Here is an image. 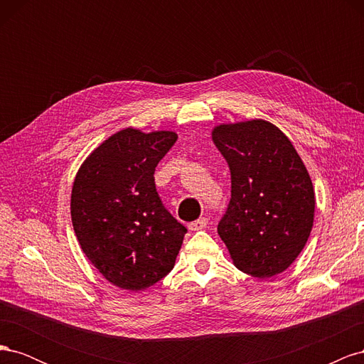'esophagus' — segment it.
I'll list each match as a JSON object with an SVG mask.
<instances>
[{
	"instance_id": "esophagus-1",
	"label": "esophagus",
	"mask_w": 364,
	"mask_h": 364,
	"mask_svg": "<svg viewBox=\"0 0 364 364\" xmlns=\"http://www.w3.org/2000/svg\"><path fill=\"white\" fill-rule=\"evenodd\" d=\"M206 225H208V218H199V220H196V222H193V223H190L188 225V229L190 230H200V229H203V228H206Z\"/></svg>"
}]
</instances>
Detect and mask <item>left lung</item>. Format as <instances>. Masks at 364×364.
<instances>
[{"mask_svg":"<svg viewBox=\"0 0 364 364\" xmlns=\"http://www.w3.org/2000/svg\"><path fill=\"white\" fill-rule=\"evenodd\" d=\"M211 135L230 170V202L217 228L230 259L255 278L282 273L299 257L313 228L310 173L270 121L222 123Z\"/></svg>","mask_w":364,"mask_h":364,"instance_id":"1","label":"left lung"}]
</instances>
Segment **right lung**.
Segmentation results:
<instances>
[{"mask_svg":"<svg viewBox=\"0 0 364 364\" xmlns=\"http://www.w3.org/2000/svg\"><path fill=\"white\" fill-rule=\"evenodd\" d=\"M178 139L173 130L126 127L87 156L71 190V220L92 266L118 289L141 291L167 274L186 228L162 205L155 168Z\"/></svg>","mask_w":364,"mask_h":364,"instance_id":"right-lung-1","label":"right lung"}]
</instances>
